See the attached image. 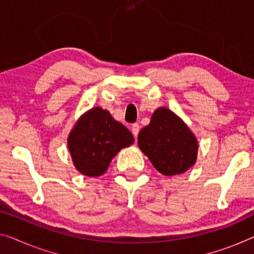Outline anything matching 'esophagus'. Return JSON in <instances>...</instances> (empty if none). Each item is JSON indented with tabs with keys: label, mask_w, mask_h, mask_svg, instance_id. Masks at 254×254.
<instances>
[{
	"label": "esophagus",
	"mask_w": 254,
	"mask_h": 254,
	"mask_svg": "<svg viewBox=\"0 0 254 254\" xmlns=\"http://www.w3.org/2000/svg\"><path fill=\"white\" fill-rule=\"evenodd\" d=\"M138 131H139V125L138 124H132L131 125V132H132V135L135 136V137H137Z\"/></svg>",
	"instance_id": "obj_1"
}]
</instances>
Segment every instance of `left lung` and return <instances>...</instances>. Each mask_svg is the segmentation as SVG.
I'll return each mask as SVG.
<instances>
[{"instance_id":"8db88e82","label":"left lung","mask_w":254,"mask_h":254,"mask_svg":"<svg viewBox=\"0 0 254 254\" xmlns=\"http://www.w3.org/2000/svg\"><path fill=\"white\" fill-rule=\"evenodd\" d=\"M138 146L159 173L166 176L190 169L196 160L197 142L189 127L166 108L152 116L138 134Z\"/></svg>"}]
</instances>
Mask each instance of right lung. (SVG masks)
Returning <instances> with one entry per match:
<instances>
[{"instance_id": "right-lung-1", "label": "right lung", "mask_w": 254, "mask_h": 254, "mask_svg": "<svg viewBox=\"0 0 254 254\" xmlns=\"http://www.w3.org/2000/svg\"><path fill=\"white\" fill-rule=\"evenodd\" d=\"M134 142V136L107 110L94 108L78 120L68 137L73 165L85 176L105 173L112 158Z\"/></svg>"}]
</instances>
